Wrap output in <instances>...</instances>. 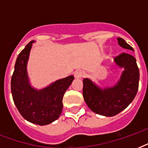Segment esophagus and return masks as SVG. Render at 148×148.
Instances as JSON below:
<instances>
[{
	"mask_svg": "<svg viewBox=\"0 0 148 148\" xmlns=\"http://www.w3.org/2000/svg\"><path fill=\"white\" fill-rule=\"evenodd\" d=\"M84 73L82 71H75V73H74V77H75V78L77 79L81 78L82 77H84Z\"/></svg>",
	"mask_w": 148,
	"mask_h": 148,
	"instance_id": "obj_1",
	"label": "esophagus"
}]
</instances>
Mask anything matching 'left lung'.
<instances>
[{"instance_id": "left-lung-1", "label": "left lung", "mask_w": 148, "mask_h": 148, "mask_svg": "<svg viewBox=\"0 0 148 148\" xmlns=\"http://www.w3.org/2000/svg\"><path fill=\"white\" fill-rule=\"evenodd\" d=\"M118 45L134 51L124 39L117 38ZM114 64L124 69L120 79L112 87L101 88L90 79L83 80V96L93 112L105 117H112L124 110L133 101L138 90L140 74L136 59L127 53L114 58Z\"/></svg>"}]
</instances>
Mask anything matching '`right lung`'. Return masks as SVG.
Masks as SVG:
<instances>
[{"label":"right lung","mask_w":148,"mask_h":148,"mask_svg":"<svg viewBox=\"0 0 148 148\" xmlns=\"http://www.w3.org/2000/svg\"><path fill=\"white\" fill-rule=\"evenodd\" d=\"M34 42H29L18 54L11 77V93L15 105L24 119L38 125H47L61 114L63 97L74 77L71 75L58 80L40 90L33 88L29 81L27 65Z\"/></svg>","instance_id":"obj_1"}]
</instances>
